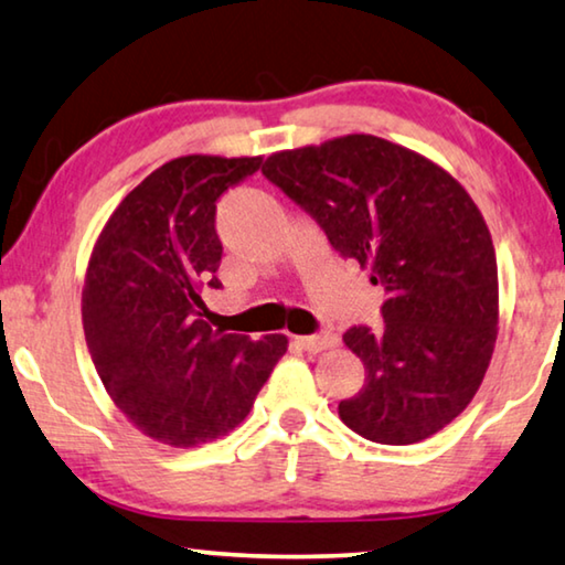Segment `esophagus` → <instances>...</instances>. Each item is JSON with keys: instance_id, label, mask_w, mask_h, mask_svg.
I'll list each match as a JSON object with an SVG mask.
<instances>
[{"instance_id": "1", "label": "esophagus", "mask_w": 565, "mask_h": 565, "mask_svg": "<svg viewBox=\"0 0 565 565\" xmlns=\"http://www.w3.org/2000/svg\"><path fill=\"white\" fill-rule=\"evenodd\" d=\"M299 348L307 352H322L327 348H334L337 344V334L332 332H322V334H307V337H297Z\"/></svg>"}]
</instances>
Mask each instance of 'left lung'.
I'll return each mask as SVG.
<instances>
[{"label": "left lung", "mask_w": 565, "mask_h": 565, "mask_svg": "<svg viewBox=\"0 0 565 565\" xmlns=\"http://www.w3.org/2000/svg\"><path fill=\"white\" fill-rule=\"evenodd\" d=\"M260 172L385 289L383 330L342 334L365 385L340 418L393 446L441 431L475 398L498 340V258L475 200L439 164L370 134L276 151Z\"/></svg>", "instance_id": "obj_1"}]
</instances>
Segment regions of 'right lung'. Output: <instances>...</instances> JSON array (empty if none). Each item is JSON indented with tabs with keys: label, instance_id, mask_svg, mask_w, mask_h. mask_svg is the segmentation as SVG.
Segmentation results:
<instances>
[{
	"label": "right lung",
	"instance_id": "add662e5",
	"mask_svg": "<svg viewBox=\"0 0 565 565\" xmlns=\"http://www.w3.org/2000/svg\"><path fill=\"white\" fill-rule=\"evenodd\" d=\"M258 167L260 157L172 159L121 200L88 260L83 330L100 381L139 431L180 449L233 431L289 344L200 319L202 286L221 289L215 202Z\"/></svg>",
	"mask_w": 565,
	"mask_h": 565
}]
</instances>
